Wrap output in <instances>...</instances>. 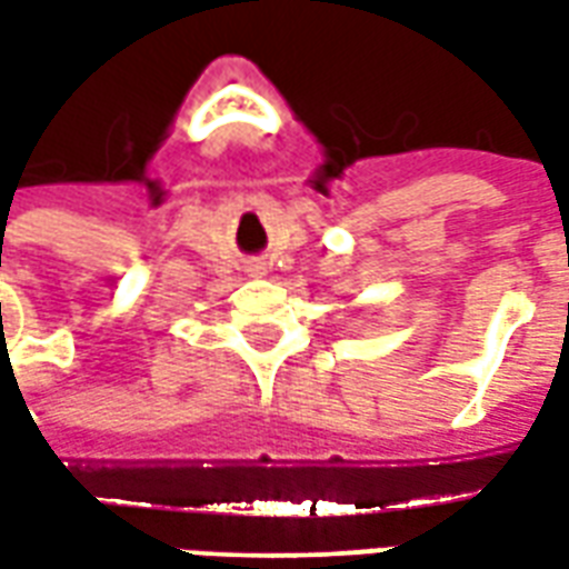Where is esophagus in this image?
<instances>
[{"label": "esophagus", "mask_w": 569, "mask_h": 569, "mask_svg": "<svg viewBox=\"0 0 569 569\" xmlns=\"http://www.w3.org/2000/svg\"><path fill=\"white\" fill-rule=\"evenodd\" d=\"M251 276H266V266H251Z\"/></svg>", "instance_id": "1"}]
</instances>
